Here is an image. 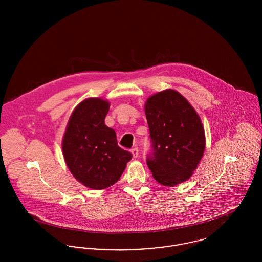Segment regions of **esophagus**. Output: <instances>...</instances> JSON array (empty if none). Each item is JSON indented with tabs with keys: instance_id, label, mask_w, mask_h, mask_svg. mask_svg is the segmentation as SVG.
Returning <instances> with one entry per match:
<instances>
[{
	"instance_id": "34e87169",
	"label": "esophagus",
	"mask_w": 262,
	"mask_h": 262,
	"mask_svg": "<svg viewBox=\"0 0 262 262\" xmlns=\"http://www.w3.org/2000/svg\"><path fill=\"white\" fill-rule=\"evenodd\" d=\"M132 154H133V157H134L135 159H137V158L139 157V148H137V147L133 148V149H132Z\"/></svg>"
}]
</instances>
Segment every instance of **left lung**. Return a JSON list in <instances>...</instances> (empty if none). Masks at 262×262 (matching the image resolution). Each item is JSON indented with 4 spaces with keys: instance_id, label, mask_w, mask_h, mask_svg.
<instances>
[{
    "instance_id": "8db88e82",
    "label": "left lung",
    "mask_w": 262,
    "mask_h": 262,
    "mask_svg": "<svg viewBox=\"0 0 262 262\" xmlns=\"http://www.w3.org/2000/svg\"><path fill=\"white\" fill-rule=\"evenodd\" d=\"M144 112L151 141L146 163L154 179L165 186L187 181L205 148L200 116L184 97L170 89L149 97Z\"/></svg>"
}]
</instances>
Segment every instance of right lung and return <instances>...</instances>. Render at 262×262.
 <instances>
[{"mask_svg": "<svg viewBox=\"0 0 262 262\" xmlns=\"http://www.w3.org/2000/svg\"><path fill=\"white\" fill-rule=\"evenodd\" d=\"M110 102L90 98L80 102L71 115L62 139L66 163L84 186L104 189L120 180L129 151L118 145L116 132L104 124Z\"/></svg>", "mask_w": 262, "mask_h": 262, "instance_id": "1", "label": "right lung"}]
</instances>
